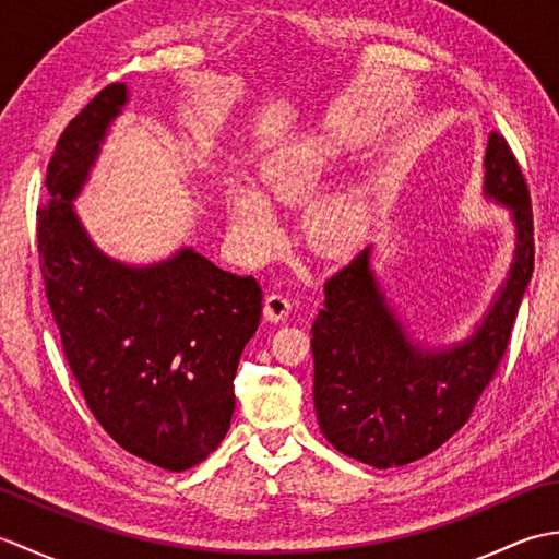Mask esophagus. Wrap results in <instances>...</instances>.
I'll return each instance as SVG.
<instances>
[{"label":"esophagus","mask_w":559,"mask_h":559,"mask_svg":"<svg viewBox=\"0 0 559 559\" xmlns=\"http://www.w3.org/2000/svg\"><path fill=\"white\" fill-rule=\"evenodd\" d=\"M290 312V298L283 293H269L264 300V317L269 322H283Z\"/></svg>","instance_id":"1"}]
</instances>
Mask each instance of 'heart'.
<instances>
[{
    "mask_svg": "<svg viewBox=\"0 0 559 559\" xmlns=\"http://www.w3.org/2000/svg\"><path fill=\"white\" fill-rule=\"evenodd\" d=\"M338 148L326 136L305 139L264 163L259 173L261 194L237 185L228 192L230 228L249 254L264 257L278 240L276 221L269 201L295 204L310 197L334 168ZM370 218V204L360 189L348 187L319 199L307 211V237L322 254H346L362 240Z\"/></svg>",
    "mask_w": 559,
    "mask_h": 559,
    "instance_id": "1",
    "label": "heart"
}]
</instances>
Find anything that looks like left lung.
I'll return each instance as SVG.
<instances>
[{
	"mask_svg": "<svg viewBox=\"0 0 559 559\" xmlns=\"http://www.w3.org/2000/svg\"><path fill=\"white\" fill-rule=\"evenodd\" d=\"M483 192L512 213L516 249L504 286L466 341L449 348L413 343L374 278L372 247L324 283L312 324L314 411L341 454L374 468L432 454L466 425L495 377L536 254L524 173L497 132L485 151Z\"/></svg>",
	"mask_w": 559,
	"mask_h": 559,
	"instance_id": "1",
	"label": "left lung"
}]
</instances>
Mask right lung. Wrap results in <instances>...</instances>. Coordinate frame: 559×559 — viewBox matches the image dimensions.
<instances>
[{"mask_svg":"<svg viewBox=\"0 0 559 559\" xmlns=\"http://www.w3.org/2000/svg\"><path fill=\"white\" fill-rule=\"evenodd\" d=\"M124 83L105 86L59 136L38 209L45 295L91 413L129 454L187 471L216 449L235 411L237 362L261 319V288L182 247L129 266L91 242L74 211Z\"/></svg>","mask_w":559,"mask_h":559,"instance_id":"obj_1","label":"right lung"}]
</instances>
